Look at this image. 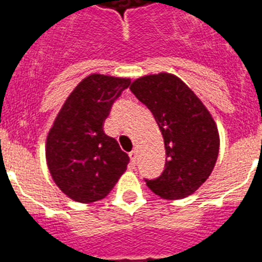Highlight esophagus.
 Segmentation results:
<instances>
[{
  "instance_id": "34e87169",
  "label": "esophagus",
  "mask_w": 262,
  "mask_h": 262,
  "mask_svg": "<svg viewBox=\"0 0 262 262\" xmlns=\"http://www.w3.org/2000/svg\"><path fill=\"white\" fill-rule=\"evenodd\" d=\"M129 159L133 161V164L136 163V159H138V152L136 151H131L129 152Z\"/></svg>"
}]
</instances>
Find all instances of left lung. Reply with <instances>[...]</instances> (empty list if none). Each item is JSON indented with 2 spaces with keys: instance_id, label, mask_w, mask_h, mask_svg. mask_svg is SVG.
<instances>
[{
  "instance_id": "1",
  "label": "left lung",
  "mask_w": 262,
  "mask_h": 262,
  "mask_svg": "<svg viewBox=\"0 0 262 262\" xmlns=\"http://www.w3.org/2000/svg\"><path fill=\"white\" fill-rule=\"evenodd\" d=\"M129 89L151 110L165 144V169L155 180H145L148 187L165 200L190 195L211 174L219 154L211 114L174 75L144 76Z\"/></svg>"
}]
</instances>
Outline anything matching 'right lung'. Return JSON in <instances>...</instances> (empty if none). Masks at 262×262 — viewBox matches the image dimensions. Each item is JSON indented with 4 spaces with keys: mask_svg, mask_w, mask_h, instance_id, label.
<instances>
[{
    "mask_svg": "<svg viewBox=\"0 0 262 262\" xmlns=\"http://www.w3.org/2000/svg\"><path fill=\"white\" fill-rule=\"evenodd\" d=\"M129 84V78L88 76L53 122L46 144L47 165L55 184L73 201L102 200L126 170L128 155L103 133V122Z\"/></svg>",
    "mask_w": 262,
    "mask_h": 262,
    "instance_id": "1",
    "label": "right lung"
}]
</instances>
